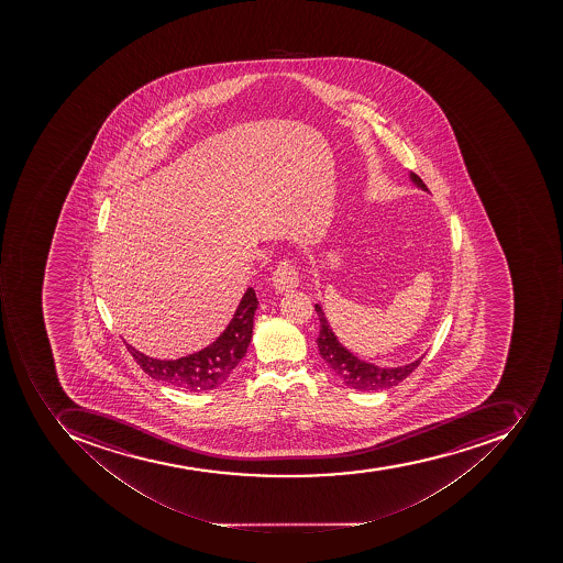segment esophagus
Instances as JSON below:
<instances>
[{"mask_svg": "<svg viewBox=\"0 0 563 563\" xmlns=\"http://www.w3.org/2000/svg\"><path fill=\"white\" fill-rule=\"evenodd\" d=\"M273 287L279 294L292 292L294 288L299 287V276L296 267L290 262H279L275 273H273Z\"/></svg>", "mask_w": 563, "mask_h": 563, "instance_id": "34e87169", "label": "esophagus"}]
</instances>
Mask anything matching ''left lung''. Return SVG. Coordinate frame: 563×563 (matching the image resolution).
I'll return each instance as SVG.
<instances>
[{
	"label": "left lung",
	"mask_w": 563,
	"mask_h": 563,
	"mask_svg": "<svg viewBox=\"0 0 563 563\" xmlns=\"http://www.w3.org/2000/svg\"><path fill=\"white\" fill-rule=\"evenodd\" d=\"M410 181L419 190L428 191L421 177L417 174L410 173ZM314 311L319 314L320 320V334L317 338L320 355L334 372V375L350 389L361 390V393H377V390L398 386L399 382L405 380L421 364L422 357H424V355H421V357L416 358L412 363L404 364V366H378V364L364 361V358L357 357L354 352H350L343 343H340L336 334L332 331L331 323L325 319L320 302L314 305Z\"/></svg>",
	"instance_id": "1"
}]
</instances>
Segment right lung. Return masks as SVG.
Here are the masks:
<instances>
[{
	"instance_id": "right-lung-1",
	"label": "right lung",
	"mask_w": 563,
	"mask_h": 563,
	"mask_svg": "<svg viewBox=\"0 0 563 563\" xmlns=\"http://www.w3.org/2000/svg\"><path fill=\"white\" fill-rule=\"evenodd\" d=\"M257 306V294L252 287L246 288L225 331L213 343L185 357H150L129 343L126 349L144 373L155 380L190 393L217 389L229 378L232 369L240 364L249 350Z\"/></svg>"
}]
</instances>
